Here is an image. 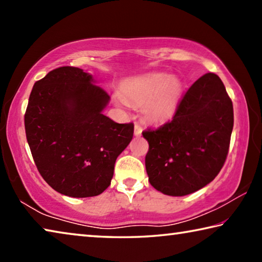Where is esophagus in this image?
<instances>
[{
    "label": "esophagus",
    "instance_id": "esophagus-1",
    "mask_svg": "<svg viewBox=\"0 0 262 262\" xmlns=\"http://www.w3.org/2000/svg\"><path fill=\"white\" fill-rule=\"evenodd\" d=\"M134 134H135V136H140L142 134V127L139 125V123H135Z\"/></svg>",
    "mask_w": 262,
    "mask_h": 262
}]
</instances>
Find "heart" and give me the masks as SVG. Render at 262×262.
Instances as JSON below:
<instances>
[{"label": "heart", "instance_id": "heart-1", "mask_svg": "<svg viewBox=\"0 0 262 262\" xmlns=\"http://www.w3.org/2000/svg\"><path fill=\"white\" fill-rule=\"evenodd\" d=\"M184 85L178 77L166 73H149L126 79L121 84L119 103L141 105L145 120L162 122L176 113L183 97Z\"/></svg>", "mask_w": 262, "mask_h": 262}]
</instances>
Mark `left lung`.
<instances>
[{"mask_svg": "<svg viewBox=\"0 0 262 262\" xmlns=\"http://www.w3.org/2000/svg\"><path fill=\"white\" fill-rule=\"evenodd\" d=\"M233 128V106L223 82L205 74L186 92L173 119L142 133L149 143V183L184 196L205 187L224 165Z\"/></svg>", "mask_w": 262, "mask_h": 262, "instance_id": "left-lung-1", "label": "left lung"}]
</instances>
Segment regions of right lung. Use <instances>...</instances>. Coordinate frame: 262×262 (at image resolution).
<instances>
[{"mask_svg": "<svg viewBox=\"0 0 262 262\" xmlns=\"http://www.w3.org/2000/svg\"><path fill=\"white\" fill-rule=\"evenodd\" d=\"M108 101L92 75L76 67L56 68L34 83L24 118L26 139L39 173L56 192L90 198L110 186L134 125L104 115Z\"/></svg>", "mask_w": 262, "mask_h": 262, "instance_id": "1", "label": "right lung"}]
</instances>
